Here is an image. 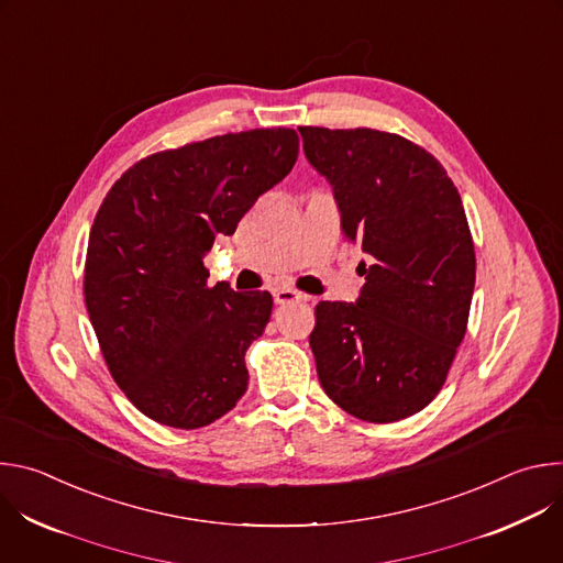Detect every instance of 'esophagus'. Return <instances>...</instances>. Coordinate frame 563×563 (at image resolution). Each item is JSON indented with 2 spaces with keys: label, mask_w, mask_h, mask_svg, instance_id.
<instances>
[{
  "label": "esophagus",
  "mask_w": 563,
  "mask_h": 563,
  "mask_svg": "<svg viewBox=\"0 0 563 563\" xmlns=\"http://www.w3.org/2000/svg\"><path fill=\"white\" fill-rule=\"evenodd\" d=\"M274 300H276V305H289V302L309 300V296L302 294V291L289 289V287H280V289H274Z\"/></svg>",
  "instance_id": "34e87169"
}]
</instances>
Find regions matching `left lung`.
<instances>
[{
	"label": "left lung",
	"instance_id": "obj_1",
	"mask_svg": "<svg viewBox=\"0 0 563 563\" xmlns=\"http://www.w3.org/2000/svg\"><path fill=\"white\" fill-rule=\"evenodd\" d=\"M369 265L356 302L320 300L309 345L339 408L369 423L421 412L467 328L476 256L461 196L439 159L376 129L298 126Z\"/></svg>",
	"mask_w": 563,
	"mask_h": 563
}]
</instances>
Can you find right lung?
Masks as SVG:
<instances>
[{"mask_svg": "<svg viewBox=\"0 0 563 563\" xmlns=\"http://www.w3.org/2000/svg\"><path fill=\"white\" fill-rule=\"evenodd\" d=\"M296 157L294 129L216 135L137 159L100 205L85 300L113 380L144 417L196 430L247 391L245 352L272 294L209 285L202 258Z\"/></svg>", "mask_w": 563, "mask_h": 563, "instance_id": "add662e5", "label": "right lung"}]
</instances>
